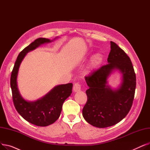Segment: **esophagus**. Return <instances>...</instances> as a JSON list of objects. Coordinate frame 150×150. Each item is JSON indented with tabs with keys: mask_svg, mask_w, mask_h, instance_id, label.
<instances>
[{
	"mask_svg": "<svg viewBox=\"0 0 150 150\" xmlns=\"http://www.w3.org/2000/svg\"><path fill=\"white\" fill-rule=\"evenodd\" d=\"M81 84L80 83H76L74 84V87H73V89L74 92L80 91L81 90Z\"/></svg>",
	"mask_w": 150,
	"mask_h": 150,
	"instance_id": "esophagus-1",
	"label": "esophagus"
}]
</instances>
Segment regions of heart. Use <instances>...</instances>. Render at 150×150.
Segmentation results:
<instances>
[{"instance_id":"1","label":"heart","mask_w":150,"mask_h":150,"mask_svg":"<svg viewBox=\"0 0 150 150\" xmlns=\"http://www.w3.org/2000/svg\"><path fill=\"white\" fill-rule=\"evenodd\" d=\"M103 58L101 54L98 53L95 54L92 57L91 61V63H90L91 67L93 69L97 68L101 65L102 62H103Z\"/></svg>"}]
</instances>
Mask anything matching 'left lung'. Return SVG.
I'll return each mask as SVG.
<instances>
[{
  "label": "left lung",
  "instance_id": "1",
  "mask_svg": "<svg viewBox=\"0 0 150 150\" xmlns=\"http://www.w3.org/2000/svg\"><path fill=\"white\" fill-rule=\"evenodd\" d=\"M108 63L85 76L89 88L86 91L88 100L83 116L89 124L106 128L120 122L131 108L134 98L136 77L129 57L115 42L111 41ZM118 69L122 74V83L116 91L107 85V77Z\"/></svg>",
  "mask_w": 150,
  "mask_h": 150
}]
</instances>
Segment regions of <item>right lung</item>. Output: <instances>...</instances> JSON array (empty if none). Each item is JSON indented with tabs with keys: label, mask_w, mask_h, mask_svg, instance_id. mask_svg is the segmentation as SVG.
<instances>
[{
	"label": "right lung",
	"mask_w": 150,
	"mask_h": 150,
	"mask_svg": "<svg viewBox=\"0 0 150 150\" xmlns=\"http://www.w3.org/2000/svg\"><path fill=\"white\" fill-rule=\"evenodd\" d=\"M49 42L50 41L48 39L38 38L22 50L15 62L10 78L13 101L16 109L25 120L39 127H46L57 120L63 103L72 92L73 84L68 83L56 86L43 98L34 102L27 101L20 95L17 86V76L22 61L27 53Z\"/></svg>",
	"instance_id": "obj_1"
}]
</instances>
